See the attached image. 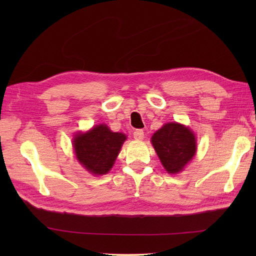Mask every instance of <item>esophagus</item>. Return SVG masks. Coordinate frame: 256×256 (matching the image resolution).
<instances>
[{"instance_id": "obj_1", "label": "esophagus", "mask_w": 256, "mask_h": 256, "mask_svg": "<svg viewBox=\"0 0 256 256\" xmlns=\"http://www.w3.org/2000/svg\"><path fill=\"white\" fill-rule=\"evenodd\" d=\"M133 136L135 140H143L144 138V131L143 130H135V131L133 132Z\"/></svg>"}]
</instances>
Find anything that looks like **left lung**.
Returning a JSON list of instances; mask_svg holds the SVG:
<instances>
[{"mask_svg": "<svg viewBox=\"0 0 256 256\" xmlns=\"http://www.w3.org/2000/svg\"><path fill=\"white\" fill-rule=\"evenodd\" d=\"M155 152L167 172L178 174L192 160L197 150L194 132L176 122L166 123L152 136Z\"/></svg>", "mask_w": 256, "mask_h": 256, "instance_id": "1", "label": "left lung"}]
</instances>
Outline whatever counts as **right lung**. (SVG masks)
I'll list each match as a JSON object with an SVG mask.
<instances>
[{
  "label": "right lung",
  "mask_w": 256,
  "mask_h": 256,
  "mask_svg": "<svg viewBox=\"0 0 256 256\" xmlns=\"http://www.w3.org/2000/svg\"><path fill=\"white\" fill-rule=\"evenodd\" d=\"M126 136L112 132L106 124L74 135L72 144L76 158L94 175H106L114 165Z\"/></svg>",
  "instance_id": "add662e5"
}]
</instances>
